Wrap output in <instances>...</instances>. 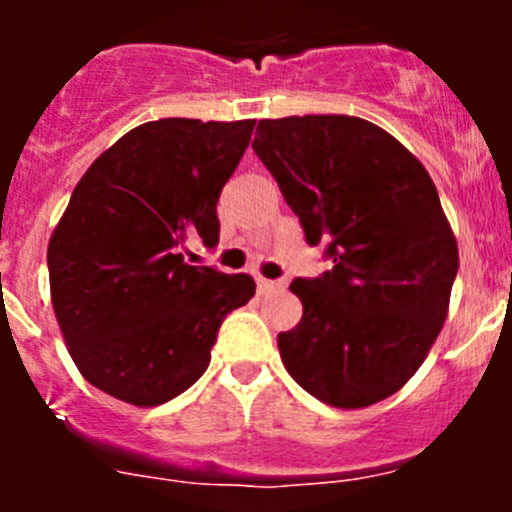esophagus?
Returning <instances> with one entry per match:
<instances>
[{
    "instance_id": "1",
    "label": "esophagus",
    "mask_w": 512,
    "mask_h": 512,
    "mask_svg": "<svg viewBox=\"0 0 512 512\" xmlns=\"http://www.w3.org/2000/svg\"><path fill=\"white\" fill-rule=\"evenodd\" d=\"M284 284L277 282V279H264L259 277L256 279V289H259V295H269V292H277V289H282Z\"/></svg>"
}]
</instances>
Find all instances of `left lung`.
<instances>
[{"label":"left lung","mask_w":512,"mask_h":512,"mask_svg":"<svg viewBox=\"0 0 512 512\" xmlns=\"http://www.w3.org/2000/svg\"><path fill=\"white\" fill-rule=\"evenodd\" d=\"M251 146L305 241L333 261L289 284L302 320L277 336L287 372L333 408L395 395L441 333L459 271L436 184L400 140L361 117L261 120Z\"/></svg>","instance_id":"8db88e82"}]
</instances>
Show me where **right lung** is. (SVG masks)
<instances>
[{"label":"right lung","instance_id":"1","mask_svg":"<svg viewBox=\"0 0 512 512\" xmlns=\"http://www.w3.org/2000/svg\"><path fill=\"white\" fill-rule=\"evenodd\" d=\"M256 120L164 117L122 135L81 176L48 243L51 300L89 384L151 408L205 374L248 274L189 266L187 241H220L217 200Z\"/></svg>","mask_w":512,"mask_h":512}]
</instances>
